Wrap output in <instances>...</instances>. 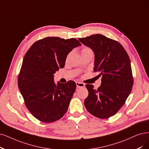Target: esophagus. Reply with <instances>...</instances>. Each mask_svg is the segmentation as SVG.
Instances as JSON below:
<instances>
[{
    "mask_svg": "<svg viewBox=\"0 0 149 149\" xmlns=\"http://www.w3.org/2000/svg\"><path fill=\"white\" fill-rule=\"evenodd\" d=\"M76 85L78 88H81V87H84L85 86V84L81 83V82H79V81H76L75 82Z\"/></svg>",
    "mask_w": 149,
    "mask_h": 149,
    "instance_id": "34e87169",
    "label": "esophagus"
}]
</instances>
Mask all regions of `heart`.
Wrapping results in <instances>:
<instances>
[{"label":"heart","mask_w":149,"mask_h":149,"mask_svg":"<svg viewBox=\"0 0 149 149\" xmlns=\"http://www.w3.org/2000/svg\"><path fill=\"white\" fill-rule=\"evenodd\" d=\"M91 52V50L90 48H83L81 49V54L85 53H87V52Z\"/></svg>","instance_id":"obj_1"}]
</instances>
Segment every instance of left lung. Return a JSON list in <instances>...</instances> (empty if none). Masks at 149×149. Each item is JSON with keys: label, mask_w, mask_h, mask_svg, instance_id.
<instances>
[{"label": "left lung", "mask_w": 149, "mask_h": 149, "mask_svg": "<svg viewBox=\"0 0 149 149\" xmlns=\"http://www.w3.org/2000/svg\"><path fill=\"white\" fill-rule=\"evenodd\" d=\"M79 40L95 53L94 71L102 76L97 90L86 85L88 96L85 100L86 110L100 118H108L116 113L130 95L133 85L130 59L127 52L116 40L101 34Z\"/></svg>", "instance_id": "1"}]
</instances>
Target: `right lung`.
<instances>
[{
	"label": "right lung",
	"mask_w": 149,
	"mask_h": 149,
	"mask_svg": "<svg viewBox=\"0 0 149 149\" xmlns=\"http://www.w3.org/2000/svg\"><path fill=\"white\" fill-rule=\"evenodd\" d=\"M80 45L76 38L48 37L36 41L26 52L18 75V88L26 107L41 122H55L67 112L76 84L70 80L56 85L53 74L64 67L72 49Z\"/></svg>",
	"instance_id": "add662e5"
}]
</instances>
